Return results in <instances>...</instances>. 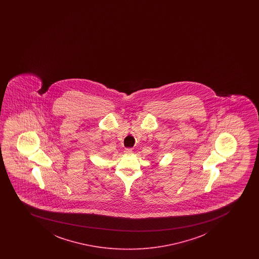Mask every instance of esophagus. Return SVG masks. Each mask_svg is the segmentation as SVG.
Returning <instances> with one entry per match:
<instances>
[{"label":"esophagus","instance_id":"obj_1","mask_svg":"<svg viewBox=\"0 0 259 259\" xmlns=\"http://www.w3.org/2000/svg\"><path fill=\"white\" fill-rule=\"evenodd\" d=\"M124 153L125 154H127V155L131 154V153H132V149H125Z\"/></svg>","mask_w":259,"mask_h":259}]
</instances>
